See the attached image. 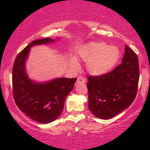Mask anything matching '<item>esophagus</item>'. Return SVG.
Returning a JSON list of instances; mask_svg holds the SVG:
<instances>
[{
  "instance_id": "1",
  "label": "esophagus",
  "mask_w": 150,
  "mask_h": 150,
  "mask_svg": "<svg viewBox=\"0 0 150 150\" xmlns=\"http://www.w3.org/2000/svg\"><path fill=\"white\" fill-rule=\"evenodd\" d=\"M86 82V79L82 77H77V80L76 81L77 85H79V84H85Z\"/></svg>"
}]
</instances>
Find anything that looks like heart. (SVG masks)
<instances>
[{"label": "heart", "instance_id": "obj_1", "mask_svg": "<svg viewBox=\"0 0 150 150\" xmlns=\"http://www.w3.org/2000/svg\"><path fill=\"white\" fill-rule=\"evenodd\" d=\"M79 56L87 63L86 68L89 74L95 76L105 75L111 71L120 57V51L116 46H108L104 42H90L82 46ZM73 68H77L76 59L71 60Z\"/></svg>", "mask_w": 150, "mask_h": 150}]
</instances>
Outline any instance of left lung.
<instances>
[{"instance_id": "left-lung-1", "label": "left lung", "mask_w": 150, "mask_h": 150, "mask_svg": "<svg viewBox=\"0 0 150 150\" xmlns=\"http://www.w3.org/2000/svg\"><path fill=\"white\" fill-rule=\"evenodd\" d=\"M139 77L137 56L126 45L121 64L105 75L87 77L91 112L97 118L109 119L129 107L137 94Z\"/></svg>"}]
</instances>
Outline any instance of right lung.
<instances>
[{
	"label": "right lung",
	"mask_w": 150,
	"mask_h": 150,
	"mask_svg": "<svg viewBox=\"0 0 150 150\" xmlns=\"http://www.w3.org/2000/svg\"><path fill=\"white\" fill-rule=\"evenodd\" d=\"M54 42L50 38L37 39L26 46L17 56L13 68V93L15 104L20 111L35 121L49 123L61 115L68 94L77 78L61 77L38 83L28 77L25 62L30 48Z\"/></svg>",
	"instance_id": "add662e5"
}]
</instances>
